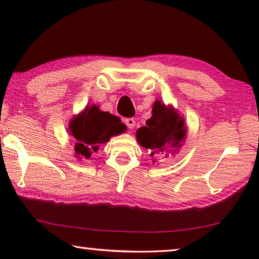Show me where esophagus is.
<instances>
[{
    "label": "esophagus",
    "instance_id": "34e87169",
    "mask_svg": "<svg viewBox=\"0 0 259 259\" xmlns=\"http://www.w3.org/2000/svg\"><path fill=\"white\" fill-rule=\"evenodd\" d=\"M125 123H126V126L128 127V128H133V127L136 126V120H134L133 118H126Z\"/></svg>",
    "mask_w": 259,
    "mask_h": 259
}]
</instances>
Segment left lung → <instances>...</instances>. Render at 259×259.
<instances>
[{
    "mask_svg": "<svg viewBox=\"0 0 259 259\" xmlns=\"http://www.w3.org/2000/svg\"><path fill=\"white\" fill-rule=\"evenodd\" d=\"M152 113L153 115L147 120L146 126L137 131V139L141 146L147 148L151 157L167 158L178 151L185 139L184 120L160 101L154 102Z\"/></svg>",
    "mask_w": 259,
    "mask_h": 259,
    "instance_id": "8db88e82",
    "label": "left lung"
}]
</instances>
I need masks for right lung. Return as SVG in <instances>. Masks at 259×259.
Returning <instances> with one entry per match:
<instances>
[{
  "instance_id": "1",
  "label": "right lung",
  "mask_w": 259,
  "mask_h": 259,
  "mask_svg": "<svg viewBox=\"0 0 259 259\" xmlns=\"http://www.w3.org/2000/svg\"><path fill=\"white\" fill-rule=\"evenodd\" d=\"M69 130L76 140L74 148L76 155L88 159L99 150V145L105 144L112 136L125 132L126 126L118 116L101 112L93 105L70 121Z\"/></svg>"
}]
</instances>
